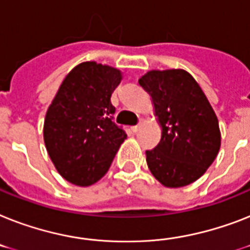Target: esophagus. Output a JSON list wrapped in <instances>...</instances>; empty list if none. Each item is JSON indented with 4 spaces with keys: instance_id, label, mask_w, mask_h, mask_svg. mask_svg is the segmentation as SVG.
<instances>
[{
    "instance_id": "obj_1",
    "label": "esophagus",
    "mask_w": 250,
    "mask_h": 250,
    "mask_svg": "<svg viewBox=\"0 0 250 250\" xmlns=\"http://www.w3.org/2000/svg\"><path fill=\"white\" fill-rule=\"evenodd\" d=\"M144 123H145V122H144V119H140L139 125H133V127H132V131H133V132L140 131V128H143Z\"/></svg>"
}]
</instances>
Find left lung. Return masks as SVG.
<instances>
[{"label":"left lung","instance_id":"obj_1","mask_svg":"<svg viewBox=\"0 0 250 250\" xmlns=\"http://www.w3.org/2000/svg\"><path fill=\"white\" fill-rule=\"evenodd\" d=\"M151 96L162 139L146 151L147 167L166 188L200 178L221 146L217 115L194 77L184 69L150 70L139 79Z\"/></svg>","mask_w":250,"mask_h":250}]
</instances>
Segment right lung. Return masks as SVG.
Instances as JSON below:
<instances>
[{
  "label": "right lung",
  "instance_id": "add662e5",
  "mask_svg": "<svg viewBox=\"0 0 250 250\" xmlns=\"http://www.w3.org/2000/svg\"><path fill=\"white\" fill-rule=\"evenodd\" d=\"M119 69L84 62L68 73L48 106L43 140L48 157L62 178L90 186L107 172L127 135L113 122V91Z\"/></svg>",
  "mask_w": 250,
  "mask_h": 250
}]
</instances>
